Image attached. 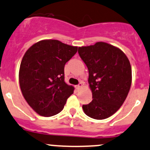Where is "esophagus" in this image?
I'll list each match as a JSON object with an SVG mask.
<instances>
[{
  "label": "esophagus",
  "mask_w": 150,
  "mask_h": 150,
  "mask_svg": "<svg viewBox=\"0 0 150 150\" xmlns=\"http://www.w3.org/2000/svg\"><path fill=\"white\" fill-rule=\"evenodd\" d=\"M83 82H80V83H79V84L78 85V86H75V89H76L77 91H79V90H80V88H81L82 87H83Z\"/></svg>",
  "instance_id": "34e87169"
}]
</instances>
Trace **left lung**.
I'll return each instance as SVG.
<instances>
[{"instance_id":"1","label":"left lung","mask_w":150,"mask_h":150,"mask_svg":"<svg viewBox=\"0 0 150 150\" xmlns=\"http://www.w3.org/2000/svg\"><path fill=\"white\" fill-rule=\"evenodd\" d=\"M87 66L93 100L83 105L85 113L101 120L112 116L124 103L132 85V67L120 49L103 42L78 47Z\"/></svg>"}]
</instances>
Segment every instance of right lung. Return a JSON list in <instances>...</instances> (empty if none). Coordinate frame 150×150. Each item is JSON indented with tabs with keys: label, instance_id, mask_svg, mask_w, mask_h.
I'll use <instances>...</instances> for the list:
<instances>
[{
	"label": "right lung",
	"instance_id": "obj_1",
	"mask_svg": "<svg viewBox=\"0 0 150 150\" xmlns=\"http://www.w3.org/2000/svg\"><path fill=\"white\" fill-rule=\"evenodd\" d=\"M77 51L78 47L46 39L33 45L23 55L20 88L28 104L40 116L57 114L73 93V86L64 82V68Z\"/></svg>",
	"mask_w": 150,
	"mask_h": 150
}]
</instances>
